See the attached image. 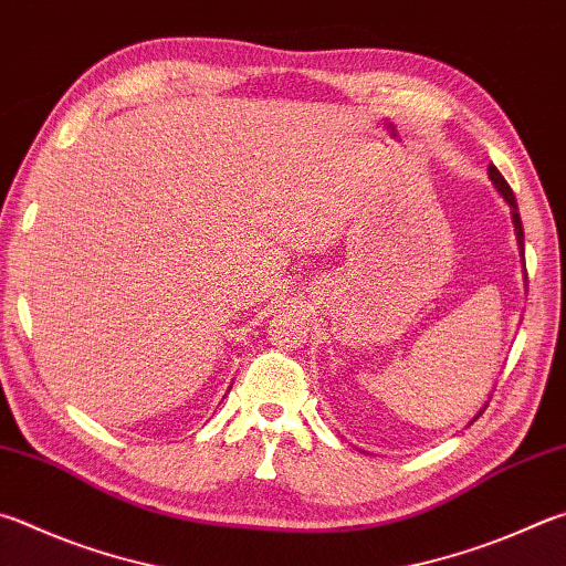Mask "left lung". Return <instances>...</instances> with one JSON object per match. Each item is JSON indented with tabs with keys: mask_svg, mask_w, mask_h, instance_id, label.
Masks as SVG:
<instances>
[{
	"mask_svg": "<svg viewBox=\"0 0 566 566\" xmlns=\"http://www.w3.org/2000/svg\"><path fill=\"white\" fill-rule=\"evenodd\" d=\"M488 176H490L492 185H495V190H497V192L502 195V198H505V202L510 205V210H512V224H515V234H517V244H520V254H522V260H525V230H522V220H520V212H517L515 192H512L507 180L502 178V172H500L495 166L488 168ZM525 274H527V272H525ZM482 410H485V406H482V408L478 410V416L472 418V420H478V418L482 416ZM472 420H470V423H472ZM470 423H468V426H470Z\"/></svg>",
	"mask_w": 566,
	"mask_h": 566,
	"instance_id": "1",
	"label": "left lung"
}]
</instances>
